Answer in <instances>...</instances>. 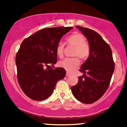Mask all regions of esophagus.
Wrapping results in <instances>:
<instances>
[{
    "label": "esophagus",
    "mask_w": 127,
    "mask_h": 127,
    "mask_svg": "<svg viewBox=\"0 0 127 127\" xmlns=\"http://www.w3.org/2000/svg\"><path fill=\"white\" fill-rule=\"evenodd\" d=\"M71 75V74H70L69 72H66V75L67 76V77H69V76Z\"/></svg>",
    "instance_id": "obj_1"
}]
</instances>
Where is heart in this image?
Listing matches in <instances>:
<instances>
[{"instance_id": "1", "label": "heart", "mask_w": 127, "mask_h": 127, "mask_svg": "<svg viewBox=\"0 0 127 127\" xmlns=\"http://www.w3.org/2000/svg\"><path fill=\"white\" fill-rule=\"evenodd\" d=\"M67 45L75 47L73 50L72 56L77 57L66 58L59 62V66L68 72H72L79 66L80 61L77 57L81 59H86L90 54V47L86 41V38L83 34L78 32H74L66 38ZM65 44L58 43L56 48V53L59 58H63Z\"/></svg>"}]
</instances>
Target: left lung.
<instances>
[{
  "instance_id": "left-lung-1",
  "label": "left lung",
  "mask_w": 127,
  "mask_h": 127,
  "mask_svg": "<svg viewBox=\"0 0 127 127\" xmlns=\"http://www.w3.org/2000/svg\"><path fill=\"white\" fill-rule=\"evenodd\" d=\"M89 41L90 54L81 66L83 76L71 87L74 96L86 104L95 102L102 97L110 84L114 72L115 63L109 45L96 31L77 26Z\"/></svg>"
}]
</instances>
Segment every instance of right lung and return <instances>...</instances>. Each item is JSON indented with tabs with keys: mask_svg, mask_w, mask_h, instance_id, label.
<instances>
[{
	"mask_svg": "<svg viewBox=\"0 0 127 127\" xmlns=\"http://www.w3.org/2000/svg\"><path fill=\"white\" fill-rule=\"evenodd\" d=\"M71 29L69 27L44 28L22 42L15 58L17 78L22 90L30 99H47L57 82L65 77L64 68L49 65L56 63V46Z\"/></svg>",
	"mask_w": 127,
	"mask_h": 127,
	"instance_id": "obj_1",
	"label": "right lung"
}]
</instances>
